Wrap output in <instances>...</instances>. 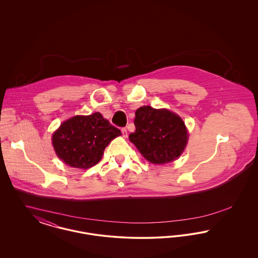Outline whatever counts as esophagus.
Here are the masks:
<instances>
[{"instance_id":"34e87169","label":"esophagus","mask_w":258,"mask_h":258,"mask_svg":"<svg viewBox=\"0 0 258 258\" xmlns=\"http://www.w3.org/2000/svg\"><path fill=\"white\" fill-rule=\"evenodd\" d=\"M122 134H123V137H127V131L125 127L122 128Z\"/></svg>"}]
</instances>
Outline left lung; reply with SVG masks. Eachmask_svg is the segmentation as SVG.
I'll return each mask as SVG.
<instances>
[{
  "label": "left lung",
  "instance_id": "1",
  "mask_svg": "<svg viewBox=\"0 0 258 258\" xmlns=\"http://www.w3.org/2000/svg\"><path fill=\"white\" fill-rule=\"evenodd\" d=\"M135 125L128 138L150 162H170L183 153L187 132L183 120L171 111L142 106L135 112Z\"/></svg>",
  "mask_w": 258,
  "mask_h": 258
}]
</instances>
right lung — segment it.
Instances as JSON below:
<instances>
[{
	"mask_svg": "<svg viewBox=\"0 0 258 258\" xmlns=\"http://www.w3.org/2000/svg\"><path fill=\"white\" fill-rule=\"evenodd\" d=\"M121 135L119 128L96 112L63 122L52 136V142L57 156L63 162L85 169L96 165L111 140Z\"/></svg>",
	"mask_w": 258,
	"mask_h": 258,
	"instance_id": "right-lung-1",
	"label": "right lung"
}]
</instances>
